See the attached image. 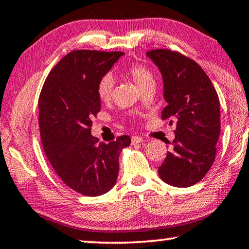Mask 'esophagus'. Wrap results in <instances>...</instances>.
I'll use <instances>...</instances> for the list:
<instances>
[{"label":"esophagus","mask_w":249,"mask_h":249,"mask_svg":"<svg viewBox=\"0 0 249 249\" xmlns=\"http://www.w3.org/2000/svg\"><path fill=\"white\" fill-rule=\"evenodd\" d=\"M142 142H143V139L142 138V137H138V136H132L131 137V142L133 143V145H135V143H140Z\"/></svg>","instance_id":"esophagus-1"}]
</instances>
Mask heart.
Here are the masks:
<instances>
[{
  "label": "heart",
  "instance_id": "1",
  "mask_svg": "<svg viewBox=\"0 0 249 249\" xmlns=\"http://www.w3.org/2000/svg\"><path fill=\"white\" fill-rule=\"evenodd\" d=\"M124 71L142 89L146 88L147 85L155 83L153 73L142 64L132 63L124 68ZM113 86L114 83L111 75H103L99 80L98 85H96V93H98L99 99L103 102H107V101L112 98Z\"/></svg>",
  "mask_w": 249,
  "mask_h": 249
}]
</instances>
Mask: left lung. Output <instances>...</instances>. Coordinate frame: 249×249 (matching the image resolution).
Segmentation results:
<instances>
[{
  "label": "left lung",
  "mask_w": 249,
  "mask_h": 249,
  "mask_svg": "<svg viewBox=\"0 0 249 249\" xmlns=\"http://www.w3.org/2000/svg\"><path fill=\"white\" fill-rule=\"evenodd\" d=\"M160 68L167 106L161 118L175 122V139L160 178L169 185L186 187L200 182L213 164L220 135V104L214 86L193 59L169 49L149 50Z\"/></svg>",
  "instance_id": "1"
}]
</instances>
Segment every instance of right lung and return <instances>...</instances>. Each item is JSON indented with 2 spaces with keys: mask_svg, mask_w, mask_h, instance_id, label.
Wrapping results in <instances>:
<instances>
[{
  "mask_svg": "<svg viewBox=\"0 0 249 249\" xmlns=\"http://www.w3.org/2000/svg\"><path fill=\"white\" fill-rule=\"evenodd\" d=\"M122 55L71 52L50 71L39 95V129L46 156L65 184L86 196L112 189L119 155L131 142L130 137L124 135L99 143L91 135L92 119L101 107L96 85Z\"/></svg>",
  "mask_w": 249,
  "mask_h": 249,
  "instance_id": "right-lung-1",
  "label": "right lung"
}]
</instances>
